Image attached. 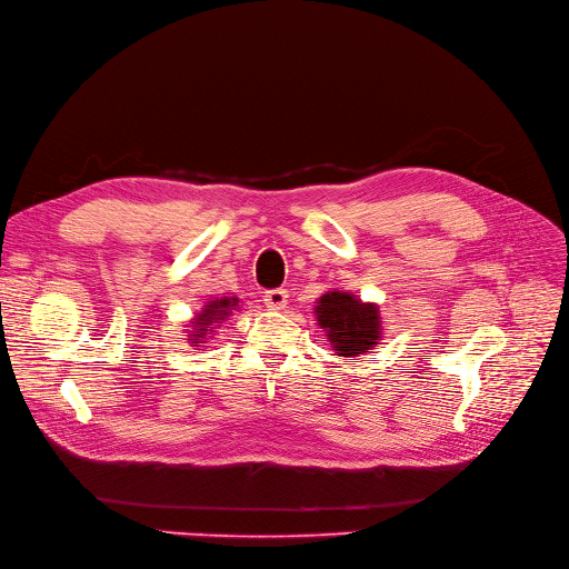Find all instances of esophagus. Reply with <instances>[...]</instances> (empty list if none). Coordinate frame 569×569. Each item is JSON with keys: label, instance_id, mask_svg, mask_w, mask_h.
I'll return each instance as SVG.
<instances>
[{"label": "esophagus", "instance_id": "34e87169", "mask_svg": "<svg viewBox=\"0 0 569 569\" xmlns=\"http://www.w3.org/2000/svg\"><path fill=\"white\" fill-rule=\"evenodd\" d=\"M287 299H289V293L284 289H268L263 293V303L270 310H282L287 306Z\"/></svg>", "mask_w": 569, "mask_h": 569}]
</instances>
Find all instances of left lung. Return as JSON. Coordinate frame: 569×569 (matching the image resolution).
Returning <instances> with one entry per match:
<instances>
[{
	"instance_id": "8db88e82",
	"label": "left lung",
	"mask_w": 569,
	"mask_h": 569,
	"mask_svg": "<svg viewBox=\"0 0 569 569\" xmlns=\"http://www.w3.org/2000/svg\"><path fill=\"white\" fill-rule=\"evenodd\" d=\"M315 315L338 357H359L380 345V308L363 303L355 293L338 289L323 293L317 301Z\"/></svg>"
}]
</instances>
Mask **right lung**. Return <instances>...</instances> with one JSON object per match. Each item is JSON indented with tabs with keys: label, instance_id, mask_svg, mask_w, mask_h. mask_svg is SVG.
<instances>
[{
	"label": "right lung",
	"instance_id": "1",
	"mask_svg": "<svg viewBox=\"0 0 569 569\" xmlns=\"http://www.w3.org/2000/svg\"><path fill=\"white\" fill-rule=\"evenodd\" d=\"M236 306H238V299H229V296H222V299H214L208 306H203V310L192 321L194 329L189 331V340L194 342V347H199V342H206V338H210L212 329L218 327V323H222Z\"/></svg>",
	"mask_w": 569,
	"mask_h": 569
}]
</instances>
